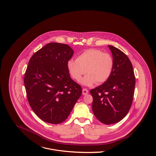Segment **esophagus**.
I'll use <instances>...</instances> for the list:
<instances>
[{"label":"esophagus","mask_w":156,"mask_h":156,"mask_svg":"<svg viewBox=\"0 0 156 156\" xmlns=\"http://www.w3.org/2000/svg\"><path fill=\"white\" fill-rule=\"evenodd\" d=\"M89 93L88 90L86 88H83L82 89V94L83 95H87Z\"/></svg>","instance_id":"1"}]
</instances>
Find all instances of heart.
<instances>
[{"label": "heart", "mask_w": 156, "mask_h": 156, "mask_svg": "<svg viewBox=\"0 0 156 156\" xmlns=\"http://www.w3.org/2000/svg\"><path fill=\"white\" fill-rule=\"evenodd\" d=\"M113 67L111 55L95 48L88 49L80 54L76 60L70 59L67 62L68 71L76 81H80L86 72L88 73L82 80V83L87 86L107 81L111 75Z\"/></svg>", "instance_id": "1"}]
</instances>
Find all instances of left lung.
<instances>
[{"label": "left lung", "mask_w": 156, "mask_h": 156, "mask_svg": "<svg viewBox=\"0 0 156 156\" xmlns=\"http://www.w3.org/2000/svg\"><path fill=\"white\" fill-rule=\"evenodd\" d=\"M111 50L113 67L109 79L91 89L92 111L102 123L111 124L122 119L132 105L135 87L133 66L121 50L108 45Z\"/></svg>", "instance_id": "left-lung-1"}]
</instances>
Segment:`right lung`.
Masks as SVG:
<instances>
[{
    "label": "right lung",
    "mask_w": 156,
    "mask_h": 156,
    "mask_svg": "<svg viewBox=\"0 0 156 156\" xmlns=\"http://www.w3.org/2000/svg\"><path fill=\"white\" fill-rule=\"evenodd\" d=\"M73 53L68 45L50 43L29 61L24 78L27 100L46 122L65 121L82 95L81 86L71 79L67 68Z\"/></svg>",
    "instance_id": "add662e5"
}]
</instances>
